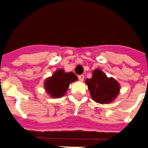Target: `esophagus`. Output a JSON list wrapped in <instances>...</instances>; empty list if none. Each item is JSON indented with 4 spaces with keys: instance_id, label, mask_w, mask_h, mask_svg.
<instances>
[{
    "instance_id": "34e87169",
    "label": "esophagus",
    "mask_w": 148,
    "mask_h": 148,
    "mask_svg": "<svg viewBox=\"0 0 148 148\" xmlns=\"http://www.w3.org/2000/svg\"><path fill=\"white\" fill-rule=\"evenodd\" d=\"M78 78H79V79L80 81H83V80H84L85 76H84L83 74H80V75H79V76H78Z\"/></svg>"
}]
</instances>
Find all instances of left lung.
<instances>
[{"label": "left lung", "mask_w": 148, "mask_h": 148, "mask_svg": "<svg viewBox=\"0 0 148 148\" xmlns=\"http://www.w3.org/2000/svg\"><path fill=\"white\" fill-rule=\"evenodd\" d=\"M92 99L99 103H108L117 96L120 86L116 79L108 78L100 69L93 71L91 79H86Z\"/></svg>", "instance_id": "1"}]
</instances>
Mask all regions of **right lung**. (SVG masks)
Masks as SVG:
<instances>
[{
  "label": "right lung",
  "mask_w": 148,
  "mask_h": 148,
  "mask_svg": "<svg viewBox=\"0 0 148 148\" xmlns=\"http://www.w3.org/2000/svg\"><path fill=\"white\" fill-rule=\"evenodd\" d=\"M77 79L74 73H65L63 69H59L45 80V90L53 98H61L67 92L69 84Z\"/></svg>",
  "instance_id": "right-lung-1"
}]
</instances>
